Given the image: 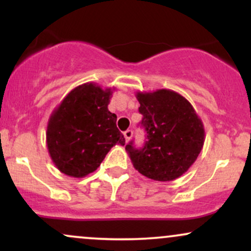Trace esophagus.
Segmentation results:
<instances>
[{
	"mask_svg": "<svg viewBox=\"0 0 251 251\" xmlns=\"http://www.w3.org/2000/svg\"><path fill=\"white\" fill-rule=\"evenodd\" d=\"M132 135H133V131H132V129H127V131L124 132V137H125L126 142H128V140L131 139Z\"/></svg>",
	"mask_w": 251,
	"mask_h": 251,
	"instance_id": "34e87169",
	"label": "esophagus"
}]
</instances>
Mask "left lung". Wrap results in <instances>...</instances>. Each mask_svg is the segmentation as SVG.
Wrapping results in <instances>:
<instances>
[{
  "label": "left lung",
  "instance_id": "1",
  "mask_svg": "<svg viewBox=\"0 0 251 251\" xmlns=\"http://www.w3.org/2000/svg\"><path fill=\"white\" fill-rule=\"evenodd\" d=\"M146 131L143 149L126 145L134 169L153 180L170 181L185 174L205 140L201 118L188 100L171 89L137 92Z\"/></svg>",
  "mask_w": 251,
  "mask_h": 251
}]
</instances>
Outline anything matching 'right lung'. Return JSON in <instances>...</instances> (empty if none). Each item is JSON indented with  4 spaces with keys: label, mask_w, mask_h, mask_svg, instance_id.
I'll use <instances>...</instances> for the list:
<instances>
[{
    "label": "right lung",
    "mask_w": 251,
    "mask_h": 251,
    "mask_svg": "<svg viewBox=\"0 0 251 251\" xmlns=\"http://www.w3.org/2000/svg\"><path fill=\"white\" fill-rule=\"evenodd\" d=\"M113 91L86 82L72 89L51 112L46 142L60 172L85 177L99 168L114 145H125L117 116L107 107Z\"/></svg>",
    "instance_id": "obj_1"
}]
</instances>
